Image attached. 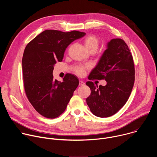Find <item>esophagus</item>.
I'll return each instance as SVG.
<instances>
[{
    "label": "esophagus",
    "mask_w": 157,
    "mask_h": 157,
    "mask_svg": "<svg viewBox=\"0 0 157 157\" xmlns=\"http://www.w3.org/2000/svg\"><path fill=\"white\" fill-rule=\"evenodd\" d=\"M85 84V83L82 81H81V80H80L79 81V86H84Z\"/></svg>",
    "instance_id": "esophagus-1"
}]
</instances>
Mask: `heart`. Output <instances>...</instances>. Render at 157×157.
<instances>
[{"label":"heart","mask_w":157,"mask_h":157,"mask_svg":"<svg viewBox=\"0 0 157 157\" xmlns=\"http://www.w3.org/2000/svg\"><path fill=\"white\" fill-rule=\"evenodd\" d=\"M83 43L85 48L89 52H96L99 46V40L98 37L93 35H89L86 36L83 40ZM89 68L88 66H84L82 65L76 64L72 67L73 71L79 76H82L85 71Z\"/></svg>","instance_id":"b5f03b06"}]
</instances>
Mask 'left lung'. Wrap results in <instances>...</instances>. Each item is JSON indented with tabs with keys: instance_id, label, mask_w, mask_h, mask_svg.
<instances>
[{
	"instance_id": "left-lung-1",
	"label": "left lung",
	"mask_w": 157,
	"mask_h": 157,
	"mask_svg": "<svg viewBox=\"0 0 157 157\" xmlns=\"http://www.w3.org/2000/svg\"><path fill=\"white\" fill-rule=\"evenodd\" d=\"M89 80L104 79L107 84L86 82L91 93L86 99L91 113L99 117L115 114L125 104L135 81L132 55L122 39L111 40L98 64L88 77Z\"/></svg>"
}]
</instances>
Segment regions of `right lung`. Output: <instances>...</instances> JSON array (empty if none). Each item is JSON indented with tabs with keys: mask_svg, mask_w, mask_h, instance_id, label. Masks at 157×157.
Listing matches in <instances>:
<instances>
[{
	"mask_svg": "<svg viewBox=\"0 0 157 157\" xmlns=\"http://www.w3.org/2000/svg\"><path fill=\"white\" fill-rule=\"evenodd\" d=\"M73 30L63 32L46 30L26 46L22 58L26 96L34 109L44 117L55 119L63 114L76 90L79 81L66 74L63 81L53 79V66L62 61L69 44L85 35Z\"/></svg>",
	"mask_w": 157,
	"mask_h": 157,
	"instance_id": "1",
	"label": "right lung"
}]
</instances>
